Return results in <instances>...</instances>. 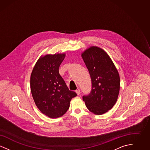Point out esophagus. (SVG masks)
<instances>
[{"mask_svg": "<svg viewBox=\"0 0 150 150\" xmlns=\"http://www.w3.org/2000/svg\"><path fill=\"white\" fill-rule=\"evenodd\" d=\"M75 92H76V93H77V94L78 95H79L80 94V89H76V91H75Z\"/></svg>", "mask_w": 150, "mask_h": 150, "instance_id": "esophagus-1", "label": "esophagus"}]
</instances>
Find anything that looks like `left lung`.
Here are the masks:
<instances>
[{
	"instance_id": "8db88e82",
	"label": "left lung",
	"mask_w": 150,
	"mask_h": 150,
	"mask_svg": "<svg viewBox=\"0 0 150 150\" xmlns=\"http://www.w3.org/2000/svg\"><path fill=\"white\" fill-rule=\"evenodd\" d=\"M89 71L92 89L83 96L86 106L96 115L105 114L114 106L120 90V77L114 64L107 53L92 47L81 54Z\"/></svg>"
}]
</instances>
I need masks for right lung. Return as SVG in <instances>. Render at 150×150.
<instances>
[{
	"mask_svg": "<svg viewBox=\"0 0 150 150\" xmlns=\"http://www.w3.org/2000/svg\"><path fill=\"white\" fill-rule=\"evenodd\" d=\"M64 54L46 55L36 62L31 75L30 88L36 106L50 118L62 116L77 94L70 91L59 74Z\"/></svg>",
	"mask_w": 150,
	"mask_h": 150,
	"instance_id": "add662e5",
	"label": "right lung"
}]
</instances>
